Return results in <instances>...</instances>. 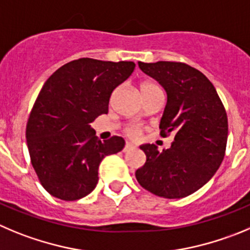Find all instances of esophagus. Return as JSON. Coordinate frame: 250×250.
Segmentation results:
<instances>
[{"label":"esophagus","mask_w":250,"mask_h":250,"mask_svg":"<svg viewBox=\"0 0 250 250\" xmlns=\"http://www.w3.org/2000/svg\"><path fill=\"white\" fill-rule=\"evenodd\" d=\"M134 148H136V146H134V144L130 143V142H127V143H125V149H123V151H129V150H132V149H134Z\"/></svg>","instance_id":"obj_1"}]
</instances>
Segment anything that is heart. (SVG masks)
<instances>
[{"mask_svg":"<svg viewBox=\"0 0 250 250\" xmlns=\"http://www.w3.org/2000/svg\"><path fill=\"white\" fill-rule=\"evenodd\" d=\"M153 88H159V87L151 83H143L141 85V92H144V91H148V90H153ZM142 130H143V128H142L139 125H127V128H125V133H127L129 137H133V138H137V137L141 136Z\"/></svg>","mask_w":250,"mask_h":250,"instance_id":"1","label":"heart"}]
</instances>
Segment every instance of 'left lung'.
<instances>
[{"label": "left lung", "instance_id": "left-lung-1", "mask_svg": "<svg viewBox=\"0 0 250 250\" xmlns=\"http://www.w3.org/2000/svg\"><path fill=\"white\" fill-rule=\"evenodd\" d=\"M167 91L160 120L162 137L172 134L169 149L143 144L146 162L136 171L142 188L165 199H181L205 185L225 158L228 120L211 81L184 62H138Z\"/></svg>", "mask_w": 250, "mask_h": 250}]
</instances>
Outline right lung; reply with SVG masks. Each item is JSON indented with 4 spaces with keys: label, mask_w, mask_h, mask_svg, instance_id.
<instances>
[{
    "label": "right lung",
    "mask_w": 250,
    "mask_h": 250,
    "mask_svg": "<svg viewBox=\"0 0 250 250\" xmlns=\"http://www.w3.org/2000/svg\"><path fill=\"white\" fill-rule=\"evenodd\" d=\"M133 62L72 60L45 81L28 118L30 162L43 188L57 199L75 201L96 188L106 155L125 146L114 136L99 141L91 123L108 112L109 97L132 75Z\"/></svg>",
    "instance_id": "right-lung-1"
}]
</instances>
